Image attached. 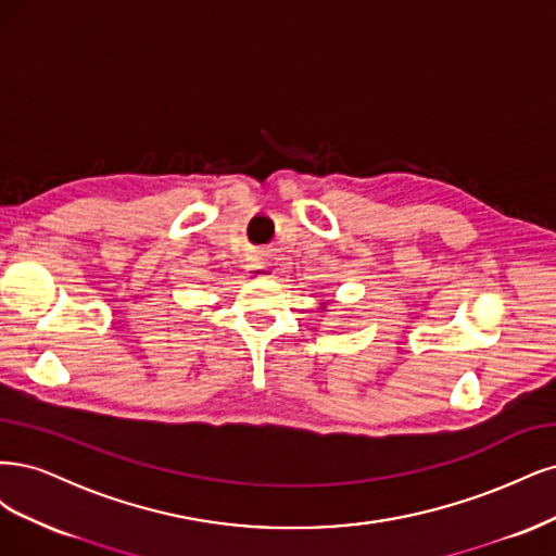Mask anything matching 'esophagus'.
Listing matches in <instances>:
<instances>
[{
    "label": "esophagus",
    "mask_w": 556,
    "mask_h": 556,
    "mask_svg": "<svg viewBox=\"0 0 556 556\" xmlns=\"http://www.w3.org/2000/svg\"><path fill=\"white\" fill-rule=\"evenodd\" d=\"M249 270L256 277H270L275 273V263L270 256H258L252 263H249Z\"/></svg>",
    "instance_id": "esophagus-1"
}]
</instances>
